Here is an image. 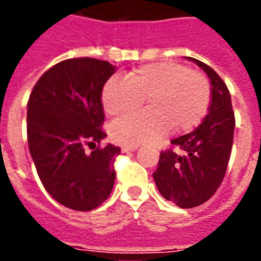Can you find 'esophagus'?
<instances>
[{
	"label": "esophagus",
	"mask_w": 261,
	"mask_h": 261,
	"mask_svg": "<svg viewBox=\"0 0 261 261\" xmlns=\"http://www.w3.org/2000/svg\"><path fill=\"white\" fill-rule=\"evenodd\" d=\"M138 149V146H125V145H124L123 147H121V150L124 151V153H129V151H135V150H137Z\"/></svg>",
	"instance_id": "esophagus-1"
}]
</instances>
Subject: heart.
<instances>
[{
  "label": "heart",
  "mask_w": 261,
  "mask_h": 261,
  "mask_svg": "<svg viewBox=\"0 0 261 261\" xmlns=\"http://www.w3.org/2000/svg\"><path fill=\"white\" fill-rule=\"evenodd\" d=\"M212 90L202 73L170 61L133 69L125 80L105 85L102 102L112 116L137 110L146 99L149 110L126 115L111 126L115 141L125 146L158 141L171 129L187 132L201 123L211 106Z\"/></svg>",
  "instance_id": "1"
}]
</instances>
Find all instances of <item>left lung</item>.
I'll use <instances>...</instances> for the list:
<instances>
[{"instance_id": "left-lung-1", "label": "left lung", "mask_w": 261, "mask_h": 261, "mask_svg": "<svg viewBox=\"0 0 261 261\" xmlns=\"http://www.w3.org/2000/svg\"><path fill=\"white\" fill-rule=\"evenodd\" d=\"M187 59L196 62L211 80L209 112L197 128L174 138L171 149L161 151L153 172L159 193L183 209L204 204L218 190L229 163L235 128L231 96L222 78L204 62ZM174 147L182 153L175 152Z\"/></svg>"}]
</instances>
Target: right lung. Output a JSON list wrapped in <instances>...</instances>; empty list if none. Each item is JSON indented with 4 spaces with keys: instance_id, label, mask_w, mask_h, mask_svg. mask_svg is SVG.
Returning <instances> with one entry per match:
<instances>
[{
    "instance_id": "right-lung-1",
    "label": "right lung",
    "mask_w": 261,
    "mask_h": 261,
    "mask_svg": "<svg viewBox=\"0 0 261 261\" xmlns=\"http://www.w3.org/2000/svg\"><path fill=\"white\" fill-rule=\"evenodd\" d=\"M115 69L91 57L64 60L39 78L27 103V141L39 177L73 211L98 208L114 188L120 147L108 144L87 154L85 145L107 136L102 91Z\"/></svg>"
}]
</instances>
